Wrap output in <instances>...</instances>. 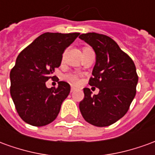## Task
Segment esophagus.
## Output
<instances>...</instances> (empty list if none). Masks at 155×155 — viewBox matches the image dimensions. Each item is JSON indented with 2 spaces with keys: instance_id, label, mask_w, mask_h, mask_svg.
I'll return each mask as SVG.
<instances>
[{
  "instance_id": "esophagus-1",
  "label": "esophagus",
  "mask_w": 155,
  "mask_h": 155,
  "mask_svg": "<svg viewBox=\"0 0 155 155\" xmlns=\"http://www.w3.org/2000/svg\"><path fill=\"white\" fill-rule=\"evenodd\" d=\"M74 91H75V88H74V87H71V92H74Z\"/></svg>"
}]
</instances>
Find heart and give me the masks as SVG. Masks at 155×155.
Wrapping results in <instances>:
<instances>
[{
	"instance_id": "b5f03b06",
	"label": "heart",
	"mask_w": 155,
	"mask_h": 155,
	"mask_svg": "<svg viewBox=\"0 0 155 155\" xmlns=\"http://www.w3.org/2000/svg\"><path fill=\"white\" fill-rule=\"evenodd\" d=\"M85 48V47H84ZM66 79L73 84H78L80 83V78L76 74H70L66 76Z\"/></svg>"
}]
</instances>
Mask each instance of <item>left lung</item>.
Wrapping results in <instances>:
<instances>
[{
  "mask_svg": "<svg viewBox=\"0 0 155 155\" xmlns=\"http://www.w3.org/2000/svg\"><path fill=\"white\" fill-rule=\"evenodd\" d=\"M79 38L94 49L96 61L89 84L100 89L92 95L84 88L80 110L85 121L94 126H109L126 114L136 94L138 74L132 59L116 42L98 33L81 34Z\"/></svg>",
  "mask_w": 155,
  "mask_h": 155,
  "instance_id": "8db88e82",
  "label": "left lung"
}]
</instances>
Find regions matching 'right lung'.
Instances as JSON below:
<instances>
[{"mask_svg":"<svg viewBox=\"0 0 155 155\" xmlns=\"http://www.w3.org/2000/svg\"><path fill=\"white\" fill-rule=\"evenodd\" d=\"M80 33L42 34L19 54L10 73L11 95L17 113L33 126H44L54 121L66 99L71 86L59 81L57 88L46 87L45 82L61 65L64 50ZM56 81L59 79L56 78ZM54 81V80H53Z\"/></svg>","mask_w":155,"mask_h":155,"instance_id":"1","label":"right lung"}]
</instances>
